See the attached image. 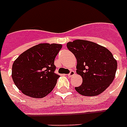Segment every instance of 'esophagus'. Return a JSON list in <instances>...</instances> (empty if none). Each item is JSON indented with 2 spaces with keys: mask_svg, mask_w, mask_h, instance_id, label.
I'll use <instances>...</instances> for the list:
<instances>
[{
  "mask_svg": "<svg viewBox=\"0 0 127 127\" xmlns=\"http://www.w3.org/2000/svg\"><path fill=\"white\" fill-rule=\"evenodd\" d=\"M74 74H75V72H74V71L72 70V71H70V73L68 74V76L69 78H71V77H72L73 76H74Z\"/></svg>",
  "mask_w": 127,
  "mask_h": 127,
  "instance_id": "34e87169",
  "label": "esophagus"
}]
</instances>
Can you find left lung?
Masks as SVG:
<instances>
[{
	"mask_svg": "<svg viewBox=\"0 0 127 127\" xmlns=\"http://www.w3.org/2000/svg\"><path fill=\"white\" fill-rule=\"evenodd\" d=\"M74 55L76 73L82 78L81 86L75 90L85 96L100 94L112 83L115 76L117 63L107 48L92 41L76 39L66 44Z\"/></svg>",
	"mask_w": 127,
	"mask_h": 127,
	"instance_id": "obj_1",
	"label": "left lung"
}]
</instances>
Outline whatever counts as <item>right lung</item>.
<instances>
[{
	"mask_svg": "<svg viewBox=\"0 0 127 127\" xmlns=\"http://www.w3.org/2000/svg\"><path fill=\"white\" fill-rule=\"evenodd\" d=\"M61 44L39 43L21 54L12 64V78L17 88L28 96L41 98L55 86V59Z\"/></svg>",
	"mask_w": 127,
	"mask_h": 127,
	"instance_id": "add662e5",
	"label": "right lung"
}]
</instances>
